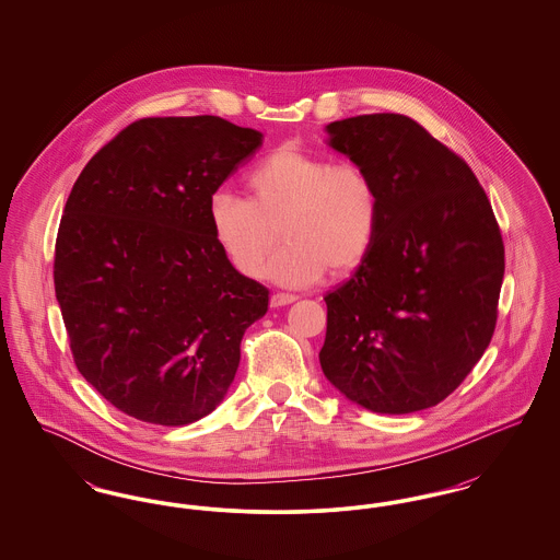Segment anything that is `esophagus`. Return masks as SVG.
I'll list each match as a JSON object with an SVG mask.
<instances>
[{
  "mask_svg": "<svg viewBox=\"0 0 560 560\" xmlns=\"http://www.w3.org/2000/svg\"><path fill=\"white\" fill-rule=\"evenodd\" d=\"M292 302H295V295H292V293H272L270 295V306L272 308L285 306V304H292Z\"/></svg>",
  "mask_w": 560,
  "mask_h": 560,
  "instance_id": "esophagus-1",
  "label": "esophagus"
}]
</instances>
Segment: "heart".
<instances>
[{
	"label": "heart",
	"mask_w": 560,
	"mask_h": 560,
	"mask_svg": "<svg viewBox=\"0 0 560 560\" xmlns=\"http://www.w3.org/2000/svg\"><path fill=\"white\" fill-rule=\"evenodd\" d=\"M247 188L252 199L220 190L208 210L213 240L243 277L265 272L281 235L272 275L293 288L325 270L347 277L372 254L382 197L365 167L283 144L249 172Z\"/></svg>",
	"instance_id": "heart-1"
}]
</instances>
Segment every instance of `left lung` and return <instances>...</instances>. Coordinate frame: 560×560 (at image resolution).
<instances>
[{
    "label": "left lung",
    "mask_w": 560,
    "mask_h": 560,
    "mask_svg": "<svg viewBox=\"0 0 560 560\" xmlns=\"http://www.w3.org/2000/svg\"><path fill=\"white\" fill-rule=\"evenodd\" d=\"M329 144L365 167L382 197L372 254L325 295L320 370L375 413L447 399L489 347L504 281V241L470 165L400 113L327 126Z\"/></svg>",
    "instance_id": "left-lung-1"
}]
</instances>
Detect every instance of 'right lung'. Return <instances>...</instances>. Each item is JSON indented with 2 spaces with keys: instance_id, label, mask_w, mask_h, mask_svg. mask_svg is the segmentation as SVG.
I'll return each instance as SVG.
<instances>
[{
  "instance_id": "obj_1",
  "label": "right lung",
  "mask_w": 560,
  "mask_h": 560,
  "mask_svg": "<svg viewBox=\"0 0 560 560\" xmlns=\"http://www.w3.org/2000/svg\"><path fill=\"white\" fill-rule=\"evenodd\" d=\"M262 133L222 117H144L88 161L54 247V290L81 375L140 422L185 427L224 399L268 311L210 226V199Z\"/></svg>"
}]
</instances>
